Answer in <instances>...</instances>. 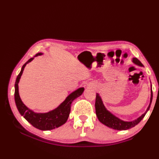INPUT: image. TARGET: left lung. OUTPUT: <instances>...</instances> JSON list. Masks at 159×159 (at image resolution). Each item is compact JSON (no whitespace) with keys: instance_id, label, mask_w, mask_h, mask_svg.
<instances>
[{"instance_id":"left-lung-1","label":"left lung","mask_w":159,"mask_h":159,"mask_svg":"<svg viewBox=\"0 0 159 159\" xmlns=\"http://www.w3.org/2000/svg\"><path fill=\"white\" fill-rule=\"evenodd\" d=\"M133 62L138 66H143V64L141 63L138 59L133 58ZM153 98V93L152 90H151V99H150V104L147 111H145L141 116H139L136 120H133V121H123V120L119 119V118L116 117L114 115H113L111 113H110L109 111H107L105 107L104 106L103 102L102 101V99L100 96L99 95L98 93H96V99H95V112L96 115L98 116V118L99 121L104 125H105L108 127L114 129V130H125L128 129H130L131 128L134 127L136 125L141 121L142 118L144 117L146 115L148 110L149 109L151 104H152Z\"/></svg>"}]
</instances>
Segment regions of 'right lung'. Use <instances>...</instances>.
<instances>
[{
  "label": "right lung",
  "instance_id": "right-lung-1",
  "mask_svg": "<svg viewBox=\"0 0 159 159\" xmlns=\"http://www.w3.org/2000/svg\"><path fill=\"white\" fill-rule=\"evenodd\" d=\"M43 53H37L36 56L41 55ZM34 60V57L26 61L21 67L20 73L17 77L15 84V100L16 106L17 107L19 112L21 116L27 120L29 123L39 130H50L60 127L66 122L67 119L71 111V104L75 99L77 98L82 95L84 91V88H80L79 89L75 90L74 92L70 94L67 97L65 100L61 103L57 108L50 111L48 113H35L32 110L27 108L22 101L21 100L20 95H19L18 89V83L20 81L21 74L23 73L24 69H25L26 64Z\"/></svg>",
  "mask_w": 159,
  "mask_h": 159
}]
</instances>
